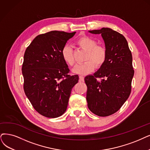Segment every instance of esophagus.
I'll use <instances>...</instances> for the list:
<instances>
[{"instance_id":"obj_1","label":"esophagus","mask_w":150,"mask_h":150,"mask_svg":"<svg viewBox=\"0 0 150 150\" xmlns=\"http://www.w3.org/2000/svg\"><path fill=\"white\" fill-rule=\"evenodd\" d=\"M83 81H84V77H83L82 75H80L79 76V81L80 82H83Z\"/></svg>"}]
</instances>
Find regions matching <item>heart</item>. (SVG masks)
I'll use <instances>...</instances> for the list:
<instances>
[{
	"label": "heart",
	"instance_id": "1",
	"mask_svg": "<svg viewBox=\"0 0 150 150\" xmlns=\"http://www.w3.org/2000/svg\"><path fill=\"white\" fill-rule=\"evenodd\" d=\"M77 44L87 51L82 63L76 66L73 72L79 74H86L92 72L95 66L97 68L102 67L107 58V50L102 45H98L97 41L88 36H82L77 40ZM62 57L64 62L70 67L75 64L73 50L69 45H65L62 50Z\"/></svg>",
	"mask_w": 150,
	"mask_h": 150
}]
</instances>
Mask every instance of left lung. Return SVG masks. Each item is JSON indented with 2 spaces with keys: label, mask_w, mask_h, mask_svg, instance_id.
Segmentation results:
<instances>
[{
  "label": "left lung",
  "mask_w": 150,
  "mask_h": 150,
  "mask_svg": "<svg viewBox=\"0 0 150 150\" xmlns=\"http://www.w3.org/2000/svg\"><path fill=\"white\" fill-rule=\"evenodd\" d=\"M89 32L101 34L107 58L97 72L85 77L87 106L95 115L105 117L117 112L130 94L132 55L126 39L119 33L108 28Z\"/></svg>",
  "instance_id": "obj_1"
}]
</instances>
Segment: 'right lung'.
I'll return each mask as SVG.
<instances>
[{
	"label": "right lung",
	"instance_id": "1",
	"mask_svg": "<svg viewBox=\"0 0 150 150\" xmlns=\"http://www.w3.org/2000/svg\"><path fill=\"white\" fill-rule=\"evenodd\" d=\"M76 32L52 31L38 35L24 55L23 88L35 110L49 118L66 111L71 90L78 82V75L69 74L62 50Z\"/></svg>",
	"mask_w": 150,
	"mask_h": 150
}]
</instances>
